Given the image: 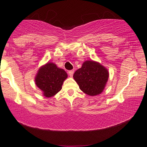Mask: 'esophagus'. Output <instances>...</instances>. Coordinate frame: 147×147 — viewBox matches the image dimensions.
Segmentation results:
<instances>
[{"label": "esophagus", "instance_id": "1", "mask_svg": "<svg viewBox=\"0 0 147 147\" xmlns=\"http://www.w3.org/2000/svg\"><path fill=\"white\" fill-rule=\"evenodd\" d=\"M74 73V70H71V71H68V74H69L70 77H72V76H73Z\"/></svg>", "mask_w": 147, "mask_h": 147}]
</instances>
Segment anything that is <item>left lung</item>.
Returning a JSON list of instances; mask_svg holds the SVG:
<instances>
[{
  "label": "left lung",
  "mask_w": 147,
  "mask_h": 147,
  "mask_svg": "<svg viewBox=\"0 0 147 147\" xmlns=\"http://www.w3.org/2000/svg\"><path fill=\"white\" fill-rule=\"evenodd\" d=\"M73 77L82 92L94 96L103 92L109 73L100 63L88 60L84 62L81 68L76 70Z\"/></svg>",
  "instance_id": "8db88e82"
}]
</instances>
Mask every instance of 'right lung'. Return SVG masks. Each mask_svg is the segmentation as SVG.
<instances>
[{"instance_id":"right-lung-1","label":"right lung","mask_w":147,"mask_h":147,"mask_svg":"<svg viewBox=\"0 0 147 147\" xmlns=\"http://www.w3.org/2000/svg\"><path fill=\"white\" fill-rule=\"evenodd\" d=\"M67 78L65 71L55 63L48 62L41 66L35 76L36 85L43 92L44 96L50 98L61 90L63 82Z\"/></svg>"}]
</instances>
